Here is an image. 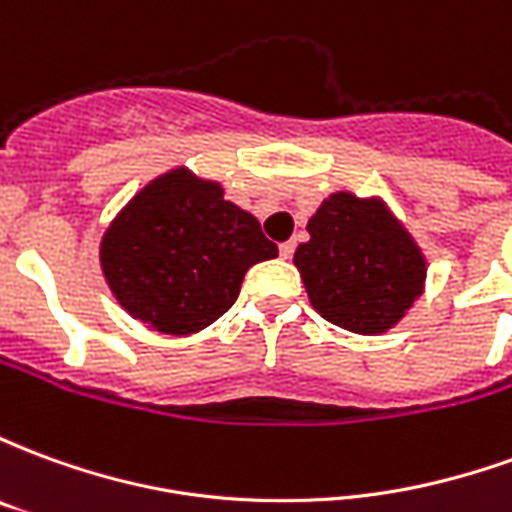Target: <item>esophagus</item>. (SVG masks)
Segmentation results:
<instances>
[{
    "label": "esophagus",
    "mask_w": 512,
    "mask_h": 512,
    "mask_svg": "<svg viewBox=\"0 0 512 512\" xmlns=\"http://www.w3.org/2000/svg\"><path fill=\"white\" fill-rule=\"evenodd\" d=\"M293 252H296V244H293V241L279 244V255H282V260H290V257H293Z\"/></svg>",
    "instance_id": "obj_1"
}]
</instances>
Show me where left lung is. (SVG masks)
I'll return each mask as SVG.
<instances>
[{
    "instance_id": "left-lung-1",
    "label": "left lung",
    "mask_w": 512,
    "mask_h": 512,
    "mask_svg": "<svg viewBox=\"0 0 512 512\" xmlns=\"http://www.w3.org/2000/svg\"><path fill=\"white\" fill-rule=\"evenodd\" d=\"M299 268L310 304L340 329L384 334L425 288V255L381 200L337 191L307 222Z\"/></svg>"
}]
</instances>
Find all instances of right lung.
I'll return each mask as SVG.
<instances>
[{
  "label": "right lung",
  "instance_id": "obj_1",
  "mask_svg": "<svg viewBox=\"0 0 512 512\" xmlns=\"http://www.w3.org/2000/svg\"><path fill=\"white\" fill-rule=\"evenodd\" d=\"M277 252L216 180L178 167L150 180L106 227L101 271L134 321L194 334L222 318L246 271Z\"/></svg>",
  "mask_w": 512,
  "mask_h": 512
}]
</instances>
